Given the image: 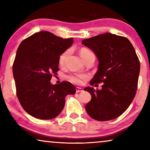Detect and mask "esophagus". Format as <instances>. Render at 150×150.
<instances>
[{
  "label": "esophagus",
  "instance_id": "obj_1",
  "mask_svg": "<svg viewBox=\"0 0 150 150\" xmlns=\"http://www.w3.org/2000/svg\"><path fill=\"white\" fill-rule=\"evenodd\" d=\"M83 91V89L81 87H76V93H79V92H81Z\"/></svg>",
  "mask_w": 150,
  "mask_h": 150
}]
</instances>
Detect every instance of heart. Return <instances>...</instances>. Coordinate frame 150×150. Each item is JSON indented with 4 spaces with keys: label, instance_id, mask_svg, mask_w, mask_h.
<instances>
[{
    "label": "heart",
    "instance_id": "1",
    "mask_svg": "<svg viewBox=\"0 0 150 150\" xmlns=\"http://www.w3.org/2000/svg\"><path fill=\"white\" fill-rule=\"evenodd\" d=\"M67 54H68V52H67V51H65V52H63V54L61 55L60 57H59V63H60L61 65L64 63L65 58H66ZM91 54H93L92 52H91V51L88 50L87 48H82L81 49V50H80V54H81L82 58L83 59V60L88 56V55ZM68 78L69 80L71 82V83L77 84V85H80V84L83 83L84 80L87 79L88 75L85 74L77 73L69 75Z\"/></svg>",
    "mask_w": 150,
    "mask_h": 150
}]
</instances>
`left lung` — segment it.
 Instances as JSON below:
<instances>
[{"label": "left lung", "mask_w": 150, "mask_h": 150, "mask_svg": "<svg viewBox=\"0 0 150 150\" xmlns=\"http://www.w3.org/2000/svg\"><path fill=\"white\" fill-rule=\"evenodd\" d=\"M82 44L93 51L99 61L90 84L102 83L100 90L84 89L91 96L86 111L101 122L118 117L128 108L137 92L140 63L134 47L126 38L110 33L86 39Z\"/></svg>", "instance_id": "1"}]
</instances>
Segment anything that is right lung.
Masks as SVG:
<instances>
[{
  "label": "right lung",
  "instance_id": "add662e5",
  "mask_svg": "<svg viewBox=\"0 0 150 150\" xmlns=\"http://www.w3.org/2000/svg\"><path fill=\"white\" fill-rule=\"evenodd\" d=\"M74 42L48 31H40L22 41L13 65L16 93L24 110L34 117L51 120L62 111L65 96L74 94L69 82L52 85V75L59 71L60 55Z\"/></svg>",
  "mask_w": 150,
  "mask_h": 150
}]
</instances>
